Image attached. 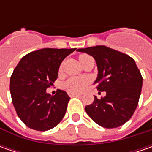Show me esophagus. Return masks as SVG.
I'll use <instances>...</instances> for the list:
<instances>
[{"label":"esophagus","mask_w":152,"mask_h":152,"mask_svg":"<svg viewBox=\"0 0 152 152\" xmlns=\"http://www.w3.org/2000/svg\"><path fill=\"white\" fill-rule=\"evenodd\" d=\"M68 96H81V94H79V93H73V92H68Z\"/></svg>","instance_id":"esophagus-1"}]
</instances>
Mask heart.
Wrapping results in <instances>:
<instances>
[{
	"label": "heart",
	"instance_id": "b5f03b06",
	"mask_svg": "<svg viewBox=\"0 0 152 152\" xmlns=\"http://www.w3.org/2000/svg\"><path fill=\"white\" fill-rule=\"evenodd\" d=\"M87 56V55L79 56V60L83 57ZM88 85V79L86 78L81 77H73L67 79L64 83V87L67 91L73 92V93H79L82 92Z\"/></svg>",
	"mask_w": 152,
	"mask_h": 152
}]
</instances>
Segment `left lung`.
Returning <instances> with one entry per match:
<instances>
[{
  "label": "left lung",
  "instance_id": "left-lung-1",
  "mask_svg": "<svg viewBox=\"0 0 152 152\" xmlns=\"http://www.w3.org/2000/svg\"><path fill=\"white\" fill-rule=\"evenodd\" d=\"M94 57L98 69L94 84L106 96L85 107V112L97 124L107 129L124 124L137 107L143 79L129 56L104 45L78 49Z\"/></svg>",
  "mask_w": 152,
  "mask_h": 152
}]
</instances>
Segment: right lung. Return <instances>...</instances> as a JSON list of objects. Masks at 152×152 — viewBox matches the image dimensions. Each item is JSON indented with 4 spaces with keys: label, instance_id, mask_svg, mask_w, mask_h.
Masks as SVG:
<instances>
[{
    "label": "right lung",
    "instance_id": "right-lung-1",
    "mask_svg": "<svg viewBox=\"0 0 152 152\" xmlns=\"http://www.w3.org/2000/svg\"><path fill=\"white\" fill-rule=\"evenodd\" d=\"M75 50H35L24 56L15 67L10 79L12 104L18 118L28 128L46 131L63 118L70 97L61 90L50 96L46 89L57 79L61 61Z\"/></svg>",
    "mask_w": 152,
    "mask_h": 152
}]
</instances>
